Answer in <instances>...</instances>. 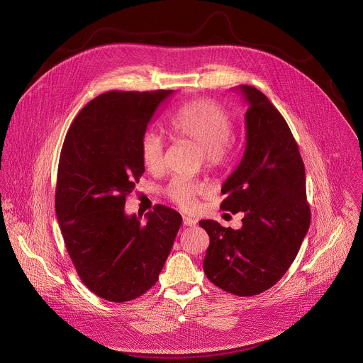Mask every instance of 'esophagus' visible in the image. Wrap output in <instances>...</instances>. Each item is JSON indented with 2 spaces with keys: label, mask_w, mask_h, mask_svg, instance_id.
I'll return each mask as SVG.
<instances>
[{
  "label": "esophagus",
  "mask_w": 363,
  "mask_h": 363,
  "mask_svg": "<svg viewBox=\"0 0 363 363\" xmlns=\"http://www.w3.org/2000/svg\"><path fill=\"white\" fill-rule=\"evenodd\" d=\"M196 224V221L194 220V218H191V217H184V225L185 227H194Z\"/></svg>",
  "instance_id": "34e87169"
}]
</instances>
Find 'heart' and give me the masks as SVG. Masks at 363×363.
<instances>
[{"label": "heart", "mask_w": 363, "mask_h": 363, "mask_svg": "<svg viewBox=\"0 0 363 363\" xmlns=\"http://www.w3.org/2000/svg\"><path fill=\"white\" fill-rule=\"evenodd\" d=\"M169 129L178 139H188L202 149L206 168L223 169L231 157L230 138L233 121L230 113L214 100L195 99L186 101L169 119ZM140 160L152 174L165 169V145L155 132H146L140 140ZM205 192L203 185L186 179H174L165 189L167 196L181 210H192L196 196Z\"/></svg>", "instance_id": "heart-1"}]
</instances>
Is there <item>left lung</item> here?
Here are the masks:
<instances>
[{
  "instance_id": "1",
  "label": "left lung",
  "mask_w": 363,
  "mask_h": 363,
  "mask_svg": "<svg viewBox=\"0 0 363 363\" xmlns=\"http://www.w3.org/2000/svg\"><path fill=\"white\" fill-rule=\"evenodd\" d=\"M247 142L242 160L221 188V210L244 213L240 230L214 220L199 225L210 245L203 272L211 283L235 296L273 287L289 270L310 225L306 174L293 133L264 93L247 84Z\"/></svg>"
}]
</instances>
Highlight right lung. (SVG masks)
I'll return each mask as SVG.
<instances>
[{"label":"right lung","mask_w":363,"mask_h":363,"mask_svg":"<svg viewBox=\"0 0 363 363\" xmlns=\"http://www.w3.org/2000/svg\"><path fill=\"white\" fill-rule=\"evenodd\" d=\"M174 90L108 91L90 100L63 142L56 214L73 266L96 296L123 303L146 293L174 245L182 217L157 205L126 216L128 194L145 172L140 140Z\"/></svg>","instance_id":"right-lung-1"}]
</instances>
